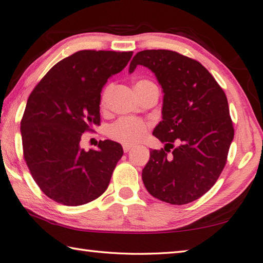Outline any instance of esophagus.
Wrapping results in <instances>:
<instances>
[{"mask_svg": "<svg viewBox=\"0 0 263 263\" xmlns=\"http://www.w3.org/2000/svg\"><path fill=\"white\" fill-rule=\"evenodd\" d=\"M132 147H133V146L131 144H123V149H124V152H125V153H127Z\"/></svg>", "mask_w": 263, "mask_h": 263, "instance_id": "esophagus-1", "label": "esophagus"}]
</instances>
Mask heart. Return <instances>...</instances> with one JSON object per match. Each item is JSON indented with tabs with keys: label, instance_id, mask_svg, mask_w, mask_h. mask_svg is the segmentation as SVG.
<instances>
[{
	"label": "heart",
	"instance_id": "1",
	"mask_svg": "<svg viewBox=\"0 0 263 263\" xmlns=\"http://www.w3.org/2000/svg\"><path fill=\"white\" fill-rule=\"evenodd\" d=\"M152 83L148 80H140L136 83V87L145 86V84ZM112 91V86H108L104 88L103 92L101 95V106L105 109L109 103V97ZM148 130V124L138 118L131 117H123L116 121L114 124H111L108 136L116 141L123 142V144H136L140 141L142 138L146 136Z\"/></svg>",
	"mask_w": 263,
	"mask_h": 263
}]
</instances>
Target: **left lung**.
<instances>
[{"label":"left lung","instance_id":"obj_1","mask_svg":"<svg viewBox=\"0 0 263 263\" xmlns=\"http://www.w3.org/2000/svg\"><path fill=\"white\" fill-rule=\"evenodd\" d=\"M138 65L152 70L164 94L162 122L153 135L166 146L151 151L142 181L160 201L194 202L212 188L228 161L234 137L228 99L201 62L175 51L138 52L130 73ZM171 148L175 149L168 156Z\"/></svg>","mask_w":263,"mask_h":263}]
</instances>
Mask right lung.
Returning a JSON list of instances; mask_svg holds the SVG:
<instances>
[{"instance_id":"right-lung-1","label":"right lung","mask_w":263,"mask_h":263,"mask_svg":"<svg viewBox=\"0 0 263 263\" xmlns=\"http://www.w3.org/2000/svg\"><path fill=\"white\" fill-rule=\"evenodd\" d=\"M132 54L79 51L53 66L30 94L21 121L23 157L35 183L57 203L83 205L108 188L121 144L100 140L99 149L84 151L80 141L100 125L102 88Z\"/></svg>"}]
</instances>
